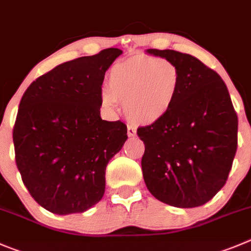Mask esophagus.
<instances>
[{"instance_id": "obj_1", "label": "esophagus", "mask_w": 251, "mask_h": 251, "mask_svg": "<svg viewBox=\"0 0 251 251\" xmlns=\"http://www.w3.org/2000/svg\"><path fill=\"white\" fill-rule=\"evenodd\" d=\"M127 134H128V137H134V135L137 134V128L133 127V126H128Z\"/></svg>"}]
</instances>
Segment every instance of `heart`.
<instances>
[{
	"label": "heart",
	"instance_id": "1",
	"mask_svg": "<svg viewBox=\"0 0 251 251\" xmlns=\"http://www.w3.org/2000/svg\"><path fill=\"white\" fill-rule=\"evenodd\" d=\"M181 82L180 69L173 61L138 55L112 68L109 87L102 90L101 101L108 109H116L121 102L130 121L151 126L170 114Z\"/></svg>",
	"mask_w": 251,
	"mask_h": 251
}]
</instances>
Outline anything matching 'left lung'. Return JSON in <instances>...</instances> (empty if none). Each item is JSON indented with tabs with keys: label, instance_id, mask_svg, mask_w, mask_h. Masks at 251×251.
I'll return each mask as SVG.
<instances>
[{
	"label": "left lung",
	"instance_id": "1",
	"mask_svg": "<svg viewBox=\"0 0 251 251\" xmlns=\"http://www.w3.org/2000/svg\"><path fill=\"white\" fill-rule=\"evenodd\" d=\"M177 65L181 90L170 114L139 127L142 170L155 199L178 208L207 203L226 185L238 145V117L221 76L190 54L148 49Z\"/></svg>",
	"mask_w": 251,
	"mask_h": 251
}]
</instances>
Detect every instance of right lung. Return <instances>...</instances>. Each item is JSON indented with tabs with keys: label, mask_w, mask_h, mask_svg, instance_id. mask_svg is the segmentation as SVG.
<instances>
[{
	"label": "right lung",
	"mask_w": 251,
	"mask_h": 251,
	"mask_svg": "<svg viewBox=\"0 0 251 251\" xmlns=\"http://www.w3.org/2000/svg\"><path fill=\"white\" fill-rule=\"evenodd\" d=\"M122 52L108 48L60 64L21 100L17 168L30 196L51 213H82L103 197L107 164L128 139L123 122L100 116L104 74Z\"/></svg>",
	"instance_id": "right-lung-1"
}]
</instances>
